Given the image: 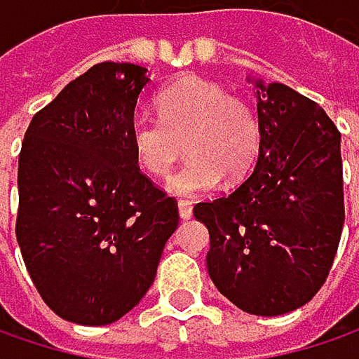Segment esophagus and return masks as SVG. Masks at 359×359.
<instances>
[{
    "label": "esophagus",
    "instance_id": "obj_1",
    "mask_svg": "<svg viewBox=\"0 0 359 359\" xmlns=\"http://www.w3.org/2000/svg\"><path fill=\"white\" fill-rule=\"evenodd\" d=\"M179 216L182 220H189L193 216V208L189 201H179Z\"/></svg>",
    "mask_w": 359,
    "mask_h": 359
}]
</instances>
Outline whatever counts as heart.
I'll use <instances>...</instances> for the list:
<instances>
[{
	"mask_svg": "<svg viewBox=\"0 0 359 359\" xmlns=\"http://www.w3.org/2000/svg\"><path fill=\"white\" fill-rule=\"evenodd\" d=\"M156 106L160 118L137 114L130 122V147L151 177H166L182 154L189 160L166 189L175 195L214 191L222 179L250 175L262 147L259 118L250 104L199 76L166 87Z\"/></svg>",
	"mask_w": 359,
	"mask_h": 359,
	"instance_id": "obj_1",
	"label": "heart"
}]
</instances>
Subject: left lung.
Masks as SVG:
<instances>
[{
  "instance_id": "1",
  "label": "left lung",
  "mask_w": 359,
  "mask_h": 359,
  "mask_svg": "<svg viewBox=\"0 0 359 359\" xmlns=\"http://www.w3.org/2000/svg\"><path fill=\"white\" fill-rule=\"evenodd\" d=\"M251 83L262 126L255 168L193 216L210 233L205 264L216 289L248 314L280 316L318 293L339 248L341 133L291 87Z\"/></svg>"
}]
</instances>
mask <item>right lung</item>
<instances>
[{"label":"right lung","mask_w":359,"mask_h":359,"mask_svg":"<svg viewBox=\"0 0 359 359\" xmlns=\"http://www.w3.org/2000/svg\"><path fill=\"white\" fill-rule=\"evenodd\" d=\"M147 68L102 62L36 111L18 158L16 239L43 302L64 320L116 323L147 293L179 226L175 197L130 147Z\"/></svg>","instance_id":"add662e5"}]
</instances>
